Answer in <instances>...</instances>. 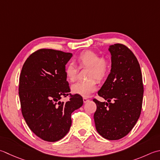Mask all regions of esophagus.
I'll return each instance as SVG.
<instances>
[{
  "instance_id": "1",
  "label": "esophagus",
  "mask_w": 160,
  "mask_h": 160,
  "mask_svg": "<svg viewBox=\"0 0 160 160\" xmlns=\"http://www.w3.org/2000/svg\"><path fill=\"white\" fill-rule=\"evenodd\" d=\"M89 101V100L87 98H85V97H84L83 98V102H84V103H86V102H87Z\"/></svg>"
}]
</instances>
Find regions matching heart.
<instances>
[{"mask_svg":"<svg viewBox=\"0 0 160 160\" xmlns=\"http://www.w3.org/2000/svg\"><path fill=\"white\" fill-rule=\"evenodd\" d=\"M77 61L81 67H89L88 78H91L85 81H78L72 84V92L82 96H89L97 89V84L94 78L102 80L107 75L109 64L107 59L101 58L93 51H86L78 56ZM78 68L74 62H69L65 68V73L67 79L73 82L76 79Z\"/></svg>","mask_w":160,"mask_h":160,"instance_id":"1","label":"heart"}]
</instances>
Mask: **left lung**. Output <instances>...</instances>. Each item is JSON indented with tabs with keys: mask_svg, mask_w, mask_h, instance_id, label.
Masks as SVG:
<instances>
[{
	"mask_svg": "<svg viewBox=\"0 0 160 160\" xmlns=\"http://www.w3.org/2000/svg\"><path fill=\"white\" fill-rule=\"evenodd\" d=\"M110 73L98 92L107 102L93 99L97 132L108 140H117L129 133L142 112L143 86L141 68L135 55L123 44L109 46Z\"/></svg>",
	"mask_w": 160,
	"mask_h": 160,
	"instance_id": "1",
	"label": "left lung"
}]
</instances>
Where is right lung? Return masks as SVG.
I'll return each instance as SVG.
<instances>
[{
	"label": "right lung",
	"instance_id": "right-lung-1",
	"mask_svg": "<svg viewBox=\"0 0 160 160\" xmlns=\"http://www.w3.org/2000/svg\"><path fill=\"white\" fill-rule=\"evenodd\" d=\"M72 53L39 49L28 58L19 78L21 112L28 127L43 140L54 142L68 133L71 115L83 105L80 95L70 93L65 73ZM71 96L61 102L62 97Z\"/></svg>",
	"mask_w": 160,
	"mask_h": 160
}]
</instances>
